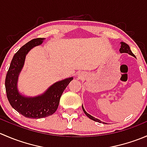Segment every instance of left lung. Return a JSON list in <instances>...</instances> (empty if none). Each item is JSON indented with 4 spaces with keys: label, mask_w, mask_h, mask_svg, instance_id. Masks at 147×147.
Listing matches in <instances>:
<instances>
[{
    "label": "left lung",
    "mask_w": 147,
    "mask_h": 147,
    "mask_svg": "<svg viewBox=\"0 0 147 147\" xmlns=\"http://www.w3.org/2000/svg\"><path fill=\"white\" fill-rule=\"evenodd\" d=\"M120 44H121V47H120V49H119V52H120V53H128V54L130 55L133 56V57H135V55H134L133 54L132 52H131V50H130L129 46L127 45V43H125V42H120ZM82 107L83 112H84V114H85V115H86V116L90 118V119H91L92 120H94V121H97V122H99V123H101L102 122V121H100V119H97V118H94V117H92V116H91V115H89V114L87 113V112H86L85 110H84V107H83V106H82ZM103 123H104V124H106V123H105V122H103Z\"/></svg>",
    "instance_id": "1"
}]
</instances>
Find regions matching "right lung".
<instances>
[{"mask_svg":"<svg viewBox=\"0 0 147 147\" xmlns=\"http://www.w3.org/2000/svg\"><path fill=\"white\" fill-rule=\"evenodd\" d=\"M44 40L45 38H35L20 47L13 56L5 78V91L10 105L27 118L40 119L55 113L58 107L62 94L73 80V78H69L58 81L52 84L43 94L36 97H26L19 92L18 80L24 65L26 55L32 47L41 45Z\"/></svg>","mask_w":147,"mask_h":147,"instance_id":"obj_1","label":"right lung"}]
</instances>
